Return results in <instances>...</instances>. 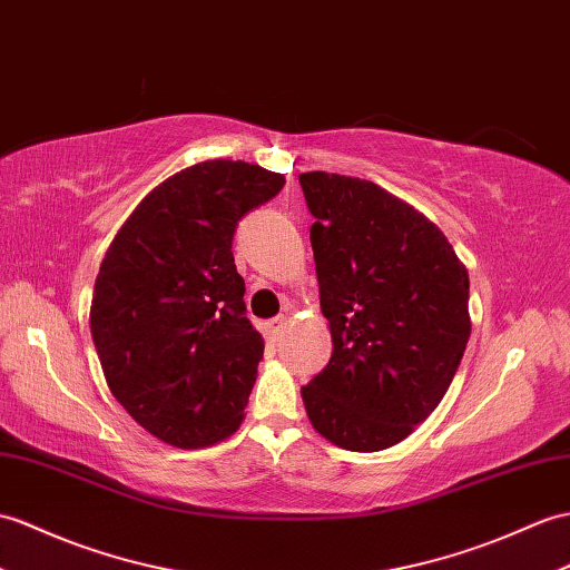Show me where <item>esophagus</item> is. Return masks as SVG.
I'll list each match as a JSON object with an SVG mask.
<instances>
[{
	"label": "esophagus",
	"mask_w": 570,
	"mask_h": 570,
	"mask_svg": "<svg viewBox=\"0 0 570 570\" xmlns=\"http://www.w3.org/2000/svg\"><path fill=\"white\" fill-rule=\"evenodd\" d=\"M284 325H286V315H276V317H272V321L267 323V330H269V335H272V340H276L282 335V330H284Z\"/></svg>",
	"instance_id": "1"
}]
</instances>
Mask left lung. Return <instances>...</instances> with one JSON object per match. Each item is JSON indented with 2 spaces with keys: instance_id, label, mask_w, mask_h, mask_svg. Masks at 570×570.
Listing matches in <instances>:
<instances>
[{
  "instance_id": "8db88e82",
  "label": "left lung",
  "mask_w": 570,
  "mask_h": 570,
  "mask_svg": "<svg viewBox=\"0 0 570 570\" xmlns=\"http://www.w3.org/2000/svg\"><path fill=\"white\" fill-rule=\"evenodd\" d=\"M298 181L333 335L303 403L325 440L379 452L444 399L471 335L469 272L432 220L379 184L327 171Z\"/></svg>"
}]
</instances>
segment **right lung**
I'll use <instances>...</instances> for the list:
<instances>
[{
  "instance_id": "1",
  "label": "right lung",
  "mask_w": 570,
  "mask_h": 570,
  "mask_svg": "<svg viewBox=\"0 0 570 570\" xmlns=\"http://www.w3.org/2000/svg\"><path fill=\"white\" fill-rule=\"evenodd\" d=\"M282 189V175L243 160L181 169L101 262L91 340L114 399L157 440L198 449L240 428L264 340L245 317L233 235Z\"/></svg>"
}]
</instances>
